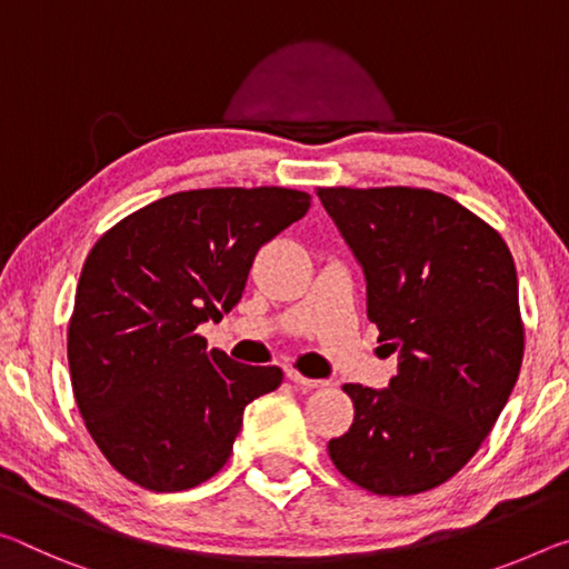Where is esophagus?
Listing matches in <instances>:
<instances>
[{
    "label": "esophagus",
    "instance_id": "1",
    "mask_svg": "<svg viewBox=\"0 0 569 569\" xmlns=\"http://www.w3.org/2000/svg\"><path fill=\"white\" fill-rule=\"evenodd\" d=\"M286 377H288V380H291L293 385H299L301 390H317V387L327 385L323 380H311V377H303V375L299 372V369H293V367L286 369Z\"/></svg>",
    "mask_w": 569,
    "mask_h": 569
}]
</instances>
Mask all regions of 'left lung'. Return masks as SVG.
<instances>
[{"mask_svg": "<svg viewBox=\"0 0 569 569\" xmlns=\"http://www.w3.org/2000/svg\"><path fill=\"white\" fill-rule=\"evenodd\" d=\"M367 276V317L390 390L345 385L355 422L329 440L333 466L380 496L436 489L471 461L525 357L517 268L489 222L420 187H319Z\"/></svg>", "mask_w": 569, "mask_h": 569, "instance_id": "8db88e82", "label": "left lung"}]
</instances>
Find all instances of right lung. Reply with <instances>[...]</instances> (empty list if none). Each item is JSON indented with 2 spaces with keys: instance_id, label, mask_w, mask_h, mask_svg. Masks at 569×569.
<instances>
[{
  "instance_id": "obj_1",
  "label": "right lung",
  "mask_w": 569,
  "mask_h": 569,
  "mask_svg": "<svg viewBox=\"0 0 569 569\" xmlns=\"http://www.w3.org/2000/svg\"><path fill=\"white\" fill-rule=\"evenodd\" d=\"M288 187L189 189L126 214L90 248L68 323L70 382L106 461L147 491L212 479L242 410L283 382L197 333L240 301L252 258L301 220Z\"/></svg>"
}]
</instances>
